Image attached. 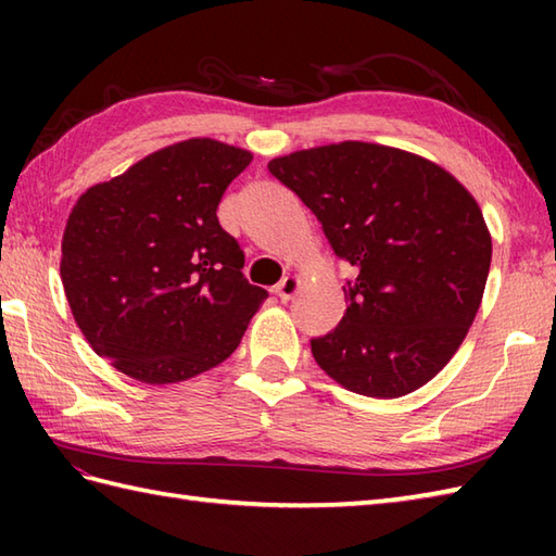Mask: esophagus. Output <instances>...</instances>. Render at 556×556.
<instances>
[{"instance_id": "1", "label": "esophagus", "mask_w": 556, "mask_h": 556, "mask_svg": "<svg viewBox=\"0 0 556 556\" xmlns=\"http://www.w3.org/2000/svg\"><path fill=\"white\" fill-rule=\"evenodd\" d=\"M299 289H301V277H296V275H289V277H285L277 285V289H275V293L279 296V301H291L293 296H296L299 293Z\"/></svg>"}]
</instances>
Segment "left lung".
<instances>
[{
  "label": "left lung",
  "mask_w": 556,
  "mask_h": 556,
  "mask_svg": "<svg viewBox=\"0 0 556 556\" xmlns=\"http://www.w3.org/2000/svg\"><path fill=\"white\" fill-rule=\"evenodd\" d=\"M267 169L356 269L341 323L311 341L317 365L375 399L428 384L466 339L485 291L492 236L476 198L440 164L363 140L296 150Z\"/></svg>",
  "instance_id": "left-lung-1"
}]
</instances>
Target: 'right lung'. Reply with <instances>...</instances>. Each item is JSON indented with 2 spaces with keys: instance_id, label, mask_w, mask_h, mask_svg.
I'll return each instance as SVG.
<instances>
[{
  "instance_id": "right-lung-1",
  "label": "right lung",
  "mask_w": 556,
  "mask_h": 556,
  "mask_svg": "<svg viewBox=\"0 0 556 556\" xmlns=\"http://www.w3.org/2000/svg\"><path fill=\"white\" fill-rule=\"evenodd\" d=\"M253 155L188 138L90 186L66 219L62 285L98 356L146 384L215 368L241 344L267 291L243 277V251L217 205Z\"/></svg>"
}]
</instances>
